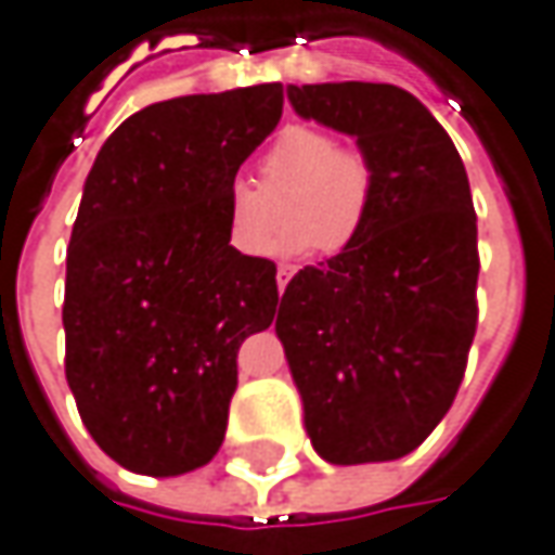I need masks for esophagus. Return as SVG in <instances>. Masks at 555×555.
Here are the masks:
<instances>
[{
  "mask_svg": "<svg viewBox=\"0 0 555 555\" xmlns=\"http://www.w3.org/2000/svg\"><path fill=\"white\" fill-rule=\"evenodd\" d=\"M293 271H296L293 264H281V268H278V293H284V287H287V281H291V278H293Z\"/></svg>",
  "mask_w": 555,
  "mask_h": 555,
  "instance_id": "obj_1",
  "label": "esophagus"
}]
</instances>
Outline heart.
Returning a JSON list of instances; mask_svg holds the SVG:
<instances>
[{
  "instance_id": "b5f03b06",
  "label": "heart",
  "mask_w": 555,
  "mask_h": 555,
  "mask_svg": "<svg viewBox=\"0 0 555 555\" xmlns=\"http://www.w3.org/2000/svg\"><path fill=\"white\" fill-rule=\"evenodd\" d=\"M264 190L291 186L284 199L287 231L271 256H312L319 249L340 253L362 234L374 206V165L356 146H337V137L312 125L284 127L262 158ZM228 240L236 253L259 256L268 208L259 190L236 181L224 193Z\"/></svg>"
}]
</instances>
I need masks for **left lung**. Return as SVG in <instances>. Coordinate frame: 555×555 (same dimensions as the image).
Listing matches in <instances>:
<instances>
[{"mask_svg": "<svg viewBox=\"0 0 555 555\" xmlns=\"http://www.w3.org/2000/svg\"><path fill=\"white\" fill-rule=\"evenodd\" d=\"M287 99L372 158L374 206L347 249L287 284L274 331L315 453L393 462L450 412L475 340L468 175L450 133L393 83H291Z\"/></svg>", "mask_w": 555, "mask_h": 555, "instance_id": "obj_1", "label": "left lung"}]
</instances>
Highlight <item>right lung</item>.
Segmentation results:
<instances>
[{"mask_svg":"<svg viewBox=\"0 0 555 555\" xmlns=\"http://www.w3.org/2000/svg\"><path fill=\"white\" fill-rule=\"evenodd\" d=\"M284 87L155 102L99 150L70 231L65 377L121 468L175 478L218 453L236 349L274 321L278 268L228 240L224 193Z\"/></svg>","mask_w":555,"mask_h":555,"instance_id":"right-lung-1","label":"right lung"}]
</instances>
